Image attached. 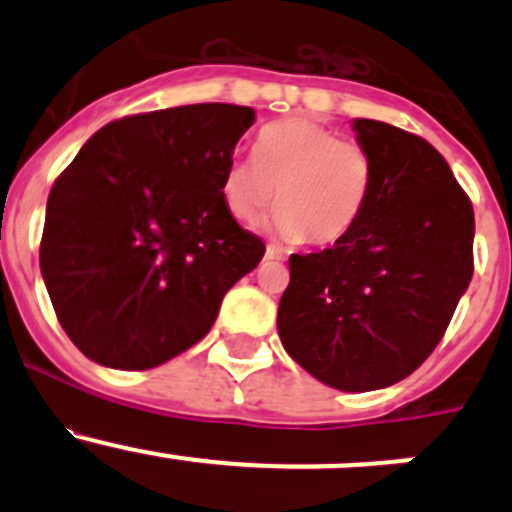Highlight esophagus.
Returning a JSON list of instances; mask_svg holds the SVG:
<instances>
[{"mask_svg": "<svg viewBox=\"0 0 512 512\" xmlns=\"http://www.w3.org/2000/svg\"><path fill=\"white\" fill-rule=\"evenodd\" d=\"M265 257H267V260H285V255H282V252L277 250L275 245H267V250H265Z\"/></svg>", "mask_w": 512, "mask_h": 512, "instance_id": "esophagus-1", "label": "esophagus"}]
</instances>
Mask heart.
<instances>
[{"mask_svg":"<svg viewBox=\"0 0 512 512\" xmlns=\"http://www.w3.org/2000/svg\"><path fill=\"white\" fill-rule=\"evenodd\" d=\"M371 178L369 153L359 143L307 118H285L262 128L255 160L232 158L225 165L220 193L227 213L242 225L255 223L277 193V235L329 247L359 225Z\"/></svg>","mask_w":512,"mask_h":512,"instance_id":"b5f03b06","label":"heart"}]
</instances>
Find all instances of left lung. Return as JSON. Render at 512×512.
<instances>
[{
  "mask_svg": "<svg viewBox=\"0 0 512 512\" xmlns=\"http://www.w3.org/2000/svg\"><path fill=\"white\" fill-rule=\"evenodd\" d=\"M371 190L347 240L289 257L277 309L285 352L339 391L386 389L436 349L473 277V205L446 158L389 123L356 118Z\"/></svg>",
  "mask_w": 512,
  "mask_h": 512,
  "instance_id": "left-lung-1",
  "label": "left lung"
}]
</instances>
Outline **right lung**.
<instances>
[{
	"instance_id": "add662e5",
	"label": "right lung",
	"mask_w": 512,
	"mask_h": 512,
	"mask_svg": "<svg viewBox=\"0 0 512 512\" xmlns=\"http://www.w3.org/2000/svg\"><path fill=\"white\" fill-rule=\"evenodd\" d=\"M250 106L193 103L113 121L56 178L39 265L59 324L91 361L143 371L198 344L265 242L220 193Z\"/></svg>"
}]
</instances>
